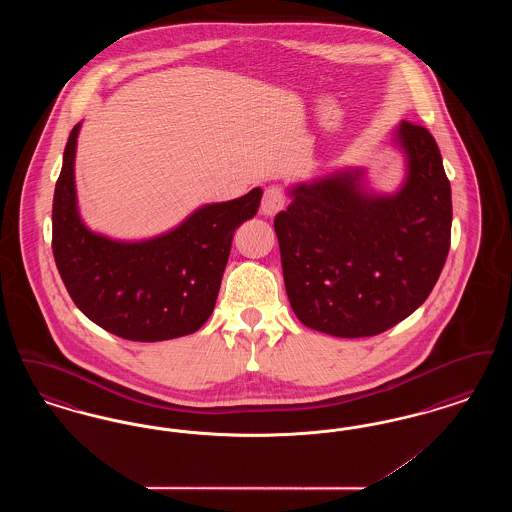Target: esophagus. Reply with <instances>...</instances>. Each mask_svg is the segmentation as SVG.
I'll return each instance as SVG.
<instances>
[{"mask_svg":"<svg viewBox=\"0 0 512 512\" xmlns=\"http://www.w3.org/2000/svg\"><path fill=\"white\" fill-rule=\"evenodd\" d=\"M286 205V194L280 186H268L263 194V201H261V213L265 217H274L276 213H280Z\"/></svg>","mask_w":512,"mask_h":512,"instance_id":"34e87169","label":"esophagus"}]
</instances>
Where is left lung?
<instances>
[{
    "instance_id": "1",
    "label": "left lung",
    "mask_w": 512,
    "mask_h": 512,
    "mask_svg": "<svg viewBox=\"0 0 512 512\" xmlns=\"http://www.w3.org/2000/svg\"><path fill=\"white\" fill-rule=\"evenodd\" d=\"M395 144L407 155L405 184L368 194L361 171L290 190L274 219L293 313L336 338L376 336L405 320L438 282L451 245V184L434 136L403 121Z\"/></svg>"
}]
</instances>
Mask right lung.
<instances>
[{"mask_svg":"<svg viewBox=\"0 0 512 512\" xmlns=\"http://www.w3.org/2000/svg\"><path fill=\"white\" fill-rule=\"evenodd\" d=\"M71 130L53 194V257L74 305L103 330L132 341L194 334L211 317L236 228L253 219L263 190L197 209L171 232L117 242L84 226L76 207Z\"/></svg>","mask_w":512,"mask_h":512,"instance_id":"right-lung-1","label":"right lung"}]
</instances>
